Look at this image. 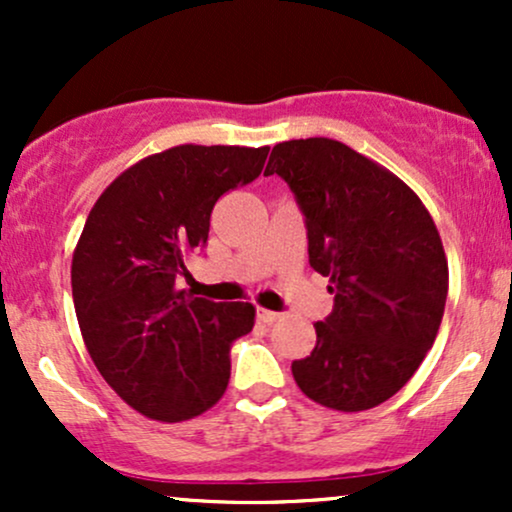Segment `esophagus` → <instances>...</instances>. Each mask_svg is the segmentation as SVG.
I'll list each match as a JSON object with an SVG mask.
<instances>
[{
  "label": "esophagus",
  "instance_id": "34e87169",
  "mask_svg": "<svg viewBox=\"0 0 512 512\" xmlns=\"http://www.w3.org/2000/svg\"><path fill=\"white\" fill-rule=\"evenodd\" d=\"M257 317H260L264 325H272V322L279 320L281 313H274V310H264V308H260V310H257Z\"/></svg>",
  "mask_w": 512,
  "mask_h": 512
}]
</instances>
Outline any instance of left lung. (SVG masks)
I'll list each match as a JSON object with an SVG mask.
<instances>
[{
    "label": "left lung",
    "instance_id": "obj_1",
    "mask_svg": "<svg viewBox=\"0 0 512 512\" xmlns=\"http://www.w3.org/2000/svg\"><path fill=\"white\" fill-rule=\"evenodd\" d=\"M291 187L310 267L330 276L332 313L310 356L291 363L313 402L373 409L407 385L436 342L448 260L421 199L397 175L325 137L276 144L264 175Z\"/></svg>",
    "mask_w": 512,
    "mask_h": 512
}]
</instances>
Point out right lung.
<instances>
[{
	"mask_svg": "<svg viewBox=\"0 0 512 512\" xmlns=\"http://www.w3.org/2000/svg\"><path fill=\"white\" fill-rule=\"evenodd\" d=\"M267 154L173 146L127 168L88 214L72 260L81 337L105 383L149 419H192L226 392L231 346L255 308L195 298L175 281L207 245L219 197L255 180Z\"/></svg>",
	"mask_w": 512,
	"mask_h": 512,
	"instance_id": "obj_1",
	"label": "right lung"
}]
</instances>
